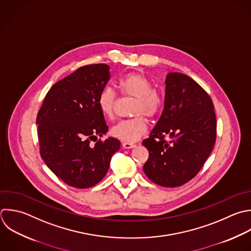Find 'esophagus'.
<instances>
[{"label":"esophagus","instance_id":"esophagus-1","mask_svg":"<svg viewBox=\"0 0 251 251\" xmlns=\"http://www.w3.org/2000/svg\"><path fill=\"white\" fill-rule=\"evenodd\" d=\"M122 145H123V147L125 148V149H129V148H134L136 145L134 144V143H129V142H123L122 143Z\"/></svg>","mask_w":251,"mask_h":251}]
</instances>
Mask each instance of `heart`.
<instances>
[{
  "instance_id": "1",
  "label": "heart",
  "mask_w": 251,
  "mask_h": 251,
  "mask_svg": "<svg viewBox=\"0 0 251 251\" xmlns=\"http://www.w3.org/2000/svg\"><path fill=\"white\" fill-rule=\"evenodd\" d=\"M119 88L124 96L135 98L132 115L136 116L129 120H124L115 125L111 134L124 141L135 142L147 132L148 125L144 115L149 119L156 118L163 107L161 94L153 89L151 81L141 74L129 73L119 80ZM117 103V93L114 88L105 86L98 95L97 104L101 113L112 118Z\"/></svg>"
}]
</instances>
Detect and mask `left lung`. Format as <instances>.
<instances>
[{
    "instance_id": "8db88e82",
    "label": "left lung",
    "mask_w": 251,
    "mask_h": 251,
    "mask_svg": "<svg viewBox=\"0 0 251 251\" xmlns=\"http://www.w3.org/2000/svg\"><path fill=\"white\" fill-rule=\"evenodd\" d=\"M165 83L163 113L142 142L149 151L143 171L154 183L176 187L201 170L213 150L217 123L210 96L191 77L170 73Z\"/></svg>"
}]
</instances>
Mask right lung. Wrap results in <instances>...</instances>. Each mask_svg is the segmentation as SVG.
Here are the masks:
<instances>
[{
  "instance_id": "obj_1",
  "label": "right lung",
  "mask_w": 251,
  "mask_h": 251,
  "mask_svg": "<svg viewBox=\"0 0 251 251\" xmlns=\"http://www.w3.org/2000/svg\"><path fill=\"white\" fill-rule=\"evenodd\" d=\"M110 75L105 64L78 68L51 87L37 114L40 155L70 186L88 188L97 184L120 149L121 143L114 137L90 144L108 131L97 99Z\"/></svg>"
}]
</instances>
